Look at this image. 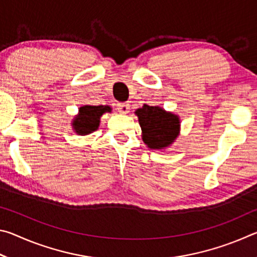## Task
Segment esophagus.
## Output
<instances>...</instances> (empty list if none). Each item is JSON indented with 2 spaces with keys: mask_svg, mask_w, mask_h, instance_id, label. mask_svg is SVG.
Masks as SVG:
<instances>
[{
  "mask_svg": "<svg viewBox=\"0 0 257 257\" xmlns=\"http://www.w3.org/2000/svg\"><path fill=\"white\" fill-rule=\"evenodd\" d=\"M116 110H118V112H120L121 114H127L129 112V104L118 103L116 104Z\"/></svg>",
  "mask_w": 257,
  "mask_h": 257,
  "instance_id": "esophagus-1",
  "label": "esophagus"
}]
</instances>
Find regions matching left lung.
Returning <instances> with one entry per match:
<instances>
[{"instance_id": "obj_1", "label": "left lung", "mask_w": 257, "mask_h": 257, "mask_svg": "<svg viewBox=\"0 0 257 257\" xmlns=\"http://www.w3.org/2000/svg\"><path fill=\"white\" fill-rule=\"evenodd\" d=\"M136 114L143 130V141L150 149L161 150L175 142L179 133V118L159 106L144 104Z\"/></svg>"}]
</instances>
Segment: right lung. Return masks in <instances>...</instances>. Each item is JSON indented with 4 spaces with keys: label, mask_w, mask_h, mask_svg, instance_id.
<instances>
[{
    "label": "right lung",
    "mask_w": 257,
    "mask_h": 257,
    "mask_svg": "<svg viewBox=\"0 0 257 257\" xmlns=\"http://www.w3.org/2000/svg\"><path fill=\"white\" fill-rule=\"evenodd\" d=\"M110 106L103 105H85L81 106L79 110V115L73 121V127H75L78 135H87L98 128L99 118L103 113L110 112Z\"/></svg>",
    "instance_id": "1"
}]
</instances>
